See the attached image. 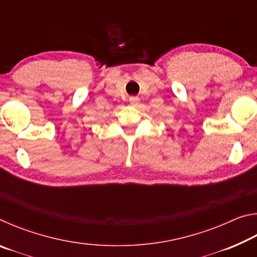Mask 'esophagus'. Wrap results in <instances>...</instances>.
Masks as SVG:
<instances>
[{
    "instance_id": "1",
    "label": "esophagus",
    "mask_w": 257,
    "mask_h": 257,
    "mask_svg": "<svg viewBox=\"0 0 257 257\" xmlns=\"http://www.w3.org/2000/svg\"><path fill=\"white\" fill-rule=\"evenodd\" d=\"M129 103H130V105H133V106H137L138 104H139V97H137V96H132V97H129Z\"/></svg>"
}]
</instances>
